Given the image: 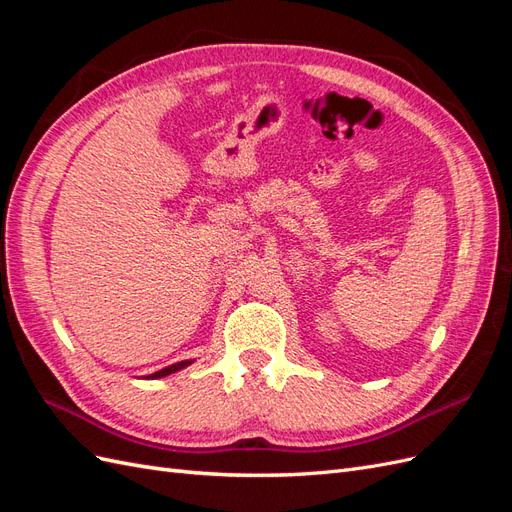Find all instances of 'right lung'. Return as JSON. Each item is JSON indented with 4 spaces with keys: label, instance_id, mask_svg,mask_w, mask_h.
<instances>
[{
    "label": "right lung",
    "instance_id": "1",
    "mask_svg": "<svg viewBox=\"0 0 512 512\" xmlns=\"http://www.w3.org/2000/svg\"><path fill=\"white\" fill-rule=\"evenodd\" d=\"M192 363H194V361H179V363H175V365H168V367L156 371V374H149L147 380H158V378L170 376V374H175V371H179V369H183V367H188V365H192Z\"/></svg>",
    "mask_w": 512,
    "mask_h": 512
}]
</instances>
